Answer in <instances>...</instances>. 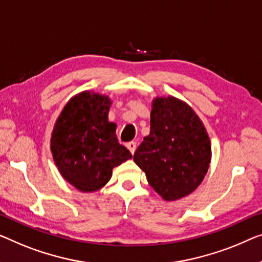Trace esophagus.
<instances>
[{
  "mask_svg": "<svg viewBox=\"0 0 262 262\" xmlns=\"http://www.w3.org/2000/svg\"><path fill=\"white\" fill-rule=\"evenodd\" d=\"M127 148H128V149H129V151H130L132 154H134V151L136 149V142H134V141L128 142L127 143Z\"/></svg>",
  "mask_w": 262,
  "mask_h": 262,
  "instance_id": "1",
  "label": "esophagus"
}]
</instances>
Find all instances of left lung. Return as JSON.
Wrapping results in <instances>:
<instances>
[{"instance_id": "obj_1", "label": "left lung", "mask_w": 262, "mask_h": 262, "mask_svg": "<svg viewBox=\"0 0 262 262\" xmlns=\"http://www.w3.org/2000/svg\"><path fill=\"white\" fill-rule=\"evenodd\" d=\"M210 141L199 116L175 97H158L150 133L134 153L147 181L165 200H178L198 188L208 170Z\"/></svg>"}]
</instances>
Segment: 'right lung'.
<instances>
[{
    "label": "right lung",
    "mask_w": 262,
    "mask_h": 262,
    "mask_svg": "<svg viewBox=\"0 0 262 262\" xmlns=\"http://www.w3.org/2000/svg\"><path fill=\"white\" fill-rule=\"evenodd\" d=\"M108 96L83 92L62 111L52 134V153L62 177L82 192H94L111 180L112 170L132 158L108 121Z\"/></svg>",
    "instance_id": "add662e5"
}]
</instances>
